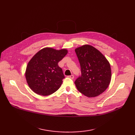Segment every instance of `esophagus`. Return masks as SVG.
I'll return each instance as SVG.
<instances>
[{"label":"esophagus","instance_id":"1","mask_svg":"<svg viewBox=\"0 0 135 135\" xmlns=\"http://www.w3.org/2000/svg\"><path fill=\"white\" fill-rule=\"evenodd\" d=\"M68 78H71V79H73L74 78V75H69V76H68Z\"/></svg>","mask_w":135,"mask_h":135}]
</instances>
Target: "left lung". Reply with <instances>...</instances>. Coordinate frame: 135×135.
I'll return each mask as SVG.
<instances>
[{"label":"left lung","mask_w":135,"mask_h":135,"mask_svg":"<svg viewBox=\"0 0 135 135\" xmlns=\"http://www.w3.org/2000/svg\"><path fill=\"white\" fill-rule=\"evenodd\" d=\"M75 51L81 73L74 82L77 89L89 97L100 95L107 89L110 82L109 62L100 51L89 45L78 47Z\"/></svg>","instance_id":"1"}]
</instances>
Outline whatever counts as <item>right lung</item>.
<instances>
[{
	"label": "right lung",
	"mask_w": 135,
	"mask_h": 135,
	"mask_svg": "<svg viewBox=\"0 0 135 135\" xmlns=\"http://www.w3.org/2000/svg\"><path fill=\"white\" fill-rule=\"evenodd\" d=\"M67 53L66 49L57 50L46 47L40 50L28 62L26 79L35 93L48 96L60 88L65 75L58 63Z\"/></svg>",
	"instance_id": "1"
}]
</instances>
